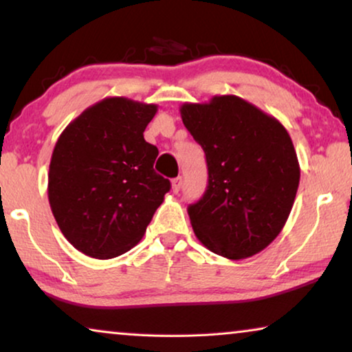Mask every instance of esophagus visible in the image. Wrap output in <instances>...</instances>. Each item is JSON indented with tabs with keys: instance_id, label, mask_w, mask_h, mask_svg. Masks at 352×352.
I'll use <instances>...</instances> for the list:
<instances>
[{
	"instance_id": "1",
	"label": "esophagus",
	"mask_w": 352,
	"mask_h": 352,
	"mask_svg": "<svg viewBox=\"0 0 352 352\" xmlns=\"http://www.w3.org/2000/svg\"><path fill=\"white\" fill-rule=\"evenodd\" d=\"M171 186H173V192H175V194H177V192H179L181 187H182V177L181 176L175 177V179L171 181Z\"/></svg>"
}]
</instances>
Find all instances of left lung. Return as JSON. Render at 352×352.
<instances>
[{
	"mask_svg": "<svg viewBox=\"0 0 352 352\" xmlns=\"http://www.w3.org/2000/svg\"><path fill=\"white\" fill-rule=\"evenodd\" d=\"M181 117L208 166L204 197L187 208L197 239L228 259L253 256L280 234L295 201L300 163L290 134L237 96L184 104Z\"/></svg>",
	"mask_w": 352,
	"mask_h": 352,
	"instance_id": "8db88e82",
	"label": "left lung"
}]
</instances>
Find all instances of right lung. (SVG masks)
Returning <instances> with one entry per match:
<instances>
[{
    "mask_svg": "<svg viewBox=\"0 0 352 352\" xmlns=\"http://www.w3.org/2000/svg\"><path fill=\"white\" fill-rule=\"evenodd\" d=\"M155 104L107 98L57 139L47 197L64 237L91 258L110 259L138 245L170 179L153 170L158 148L144 131Z\"/></svg>",
    "mask_w": 352,
    "mask_h": 352,
    "instance_id": "1",
    "label": "right lung"
}]
</instances>
